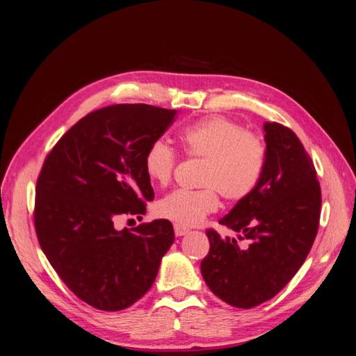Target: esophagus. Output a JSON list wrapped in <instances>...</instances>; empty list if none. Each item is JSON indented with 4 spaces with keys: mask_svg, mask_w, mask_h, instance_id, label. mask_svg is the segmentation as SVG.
<instances>
[{
    "mask_svg": "<svg viewBox=\"0 0 356 356\" xmlns=\"http://www.w3.org/2000/svg\"><path fill=\"white\" fill-rule=\"evenodd\" d=\"M174 230H175V234L178 236V238H181V236H186V234H188V233H190V230H188V229L182 227V225H178V224H175V225H174Z\"/></svg>",
    "mask_w": 356,
    "mask_h": 356,
    "instance_id": "obj_1",
    "label": "esophagus"
}]
</instances>
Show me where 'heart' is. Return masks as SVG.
I'll return each mask as SVG.
<instances>
[{
	"instance_id": "obj_1",
	"label": "heart",
	"mask_w": 356,
	"mask_h": 356,
	"mask_svg": "<svg viewBox=\"0 0 356 356\" xmlns=\"http://www.w3.org/2000/svg\"><path fill=\"white\" fill-rule=\"evenodd\" d=\"M179 141L190 157L203 160L199 184L204 188L174 190L154 207L159 218L178 225L199 224L217 211L218 195L238 202L248 197L261 179L266 147L258 136L225 117H211L179 132ZM177 165V153L168 143L154 141L144 156L145 174L152 182L166 186Z\"/></svg>"
}]
</instances>
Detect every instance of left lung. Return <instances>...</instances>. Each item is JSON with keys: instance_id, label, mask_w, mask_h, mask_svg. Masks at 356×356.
Here are the masks:
<instances>
[{"instance_id": "obj_1", "label": "left lung", "mask_w": 356, "mask_h": 356, "mask_svg": "<svg viewBox=\"0 0 356 356\" xmlns=\"http://www.w3.org/2000/svg\"><path fill=\"white\" fill-rule=\"evenodd\" d=\"M266 165L260 182L220 220L251 243L208 230L209 252L200 272L230 306L251 309L273 298L305 263L316 238L321 187L314 161L291 129L266 122Z\"/></svg>"}]
</instances>
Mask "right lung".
Wrapping results in <instances>:
<instances>
[{"label": "right lung", "instance_id": "right-lung-1", "mask_svg": "<svg viewBox=\"0 0 356 356\" xmlns=\"http://www.w3.org/2000/svg\"><path fill=\"white\" fill-rule=\"evenodd\" d=\"M175 115L145 104L105 106L75 123L42 165L34 211L40 246L63 284L95 309L132 306L175 241L168 220L114 225L145 213L154 199L144 156Z\"/></svg>", "mask_w": 356, "mask_h": 356}]
</instances>
